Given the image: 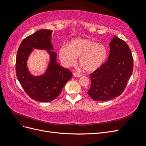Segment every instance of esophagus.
Segmentation results:
<instances>
[{"mask_svg":"<svg viewBox=\"0 0 146 146\" xmlns=\"http://www.w3.org/2000/svg\"><path fill=\"white\" fill-rule=\"evenodd\" d=\"M73 75H74V76L76 77H80L82 76L81 74H78V73H77V72H74V73H73Z\"/></svg>","mask_w":146,"mask_h":146,"instance_id":"obj_1","label":"esophagus"}]
</instances>
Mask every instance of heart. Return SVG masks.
Wrapping results in <instances>:
<instances>
[{
    "mask_svg": "<svg viewBox=\"0 0 146 146\" xmlns=\"http://www.w3.org/2000/svg\"><path fill=\"white\" fill-rule=\"evenodd\" d=\"M60 58L65 66H71L79 58V63L87 72L99 69L108 57L106 47L87 38L75 39L69 46H63L59 50Z\"/></svg>",
    "mask_w": 146,
    "mask_h": 146,
    "instance_id": "obj_1",
    "label": "heart"
}]
</instances>
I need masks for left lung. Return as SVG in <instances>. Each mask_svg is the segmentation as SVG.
<instances>
[{"instance_id": "obj_1", "label": "left lung", "mask_w": 146, "mask_h": 146, "mask_svg": "<svg viewBox=\"0 0 146 146\" xmlns=\"http://www.w3.org/2000/svg\"><path fill=\"white\" fill-rule=\"evenodd\" d=\"M108 60L90 74L91 84L88 94L94 100L107 101L124 91L133 69V59L127 44L117 36L110 43Z\"/></svg>"}]
</instances>
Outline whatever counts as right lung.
I'll return each instance as SVG.
<instances>
[{"instance_id": "add662e5", "label": "right lung", "mask_w": 146, "mask_h": 146, "mask_svg": "<svg viewBox=\"0 0 146 146\" xmlns=\"http://www.w3.org/2000/svg\"><path fill=\"white\" fill-rule=\"evenodd\" d=\"M52 31L40 30L25 38L18 48L16 58V73L24 90L30 98L46 102L54 100L61 94L67 82L72 77L70 70L56 62V53L51 42ZM33 48L47 50L51 61L44 74L35 77L30 74L27 61Z\"/></svg>"}]
</instances>
